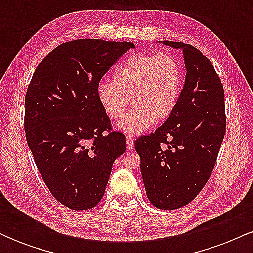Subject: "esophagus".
Segmentation results:
<instances>
[{"mask_svg":"<svg viewBox=\"0 0 253 253\" xmlns=\"http://www.w3.org/2000/svg\"><path fill=\"white\" fill-rule=\"evenodd\" d=\"M126 146L128 150H132L134 147V140H133L132 136H127L126 138Z\"/></svg>","mask_w":253,"mask_h":253,"instance_id":"esophagus-1","label":"esophagus"}]
</instances>
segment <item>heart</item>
<instances>
[{"instance_id":"heart-1","label":"heart","mask_w":253,"mask_h":253,"mask_svg":"<svg viewBox=\"0 0 253 253\" xmlns=\"http://www.w3.org/2000/svg\"><path fill=\"white\" fill-rule=\"evenodd\" d=\"M182 69L170 53L139 54L115 71L113 82L97 88V100L108 118L119 119L130 103L133 108L118 124L127 134H139L153 123L175 112L182 91Z\"/></svg>"}]
</instances>
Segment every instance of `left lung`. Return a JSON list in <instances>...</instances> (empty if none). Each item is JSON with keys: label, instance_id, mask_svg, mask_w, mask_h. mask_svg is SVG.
<instances>
[{"label": "left lung", "instance_id": "left-lung-1", "mask_svg": "<svg viewBox=\"0 0 253 253\" xmlns=\"http://www.w3.org/2000/svg\"><path fill=\"white\" fill-rule=\"evenodd\" d=\"M183 48L187 76L175 112L135 141L149 201L172 211L193 201L208 182L226 133L225 92L213 64L189 43Z\"/></svg>", "mask_w": 253, "mask_h": 253}]
</instances>
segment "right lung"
<instances>
[{
    "instance_id": "obj_1",
    "label": "right lung",
    "mask_w": 253,
    "mask_h": 253,
    "mask_svg": "<svg viewBox=\"0 0 253 253\" xmlns=\"http://www.w3.org/2000/svg\"><path fill=\"white\" fill-rule=\"evenodd\" d=\"M132 42L75 39L37 66L25 97V132L52 196L74 211L104 195L115 159L126 150L97 100L101 78Z\"/></svg>"
}]
</instances>
